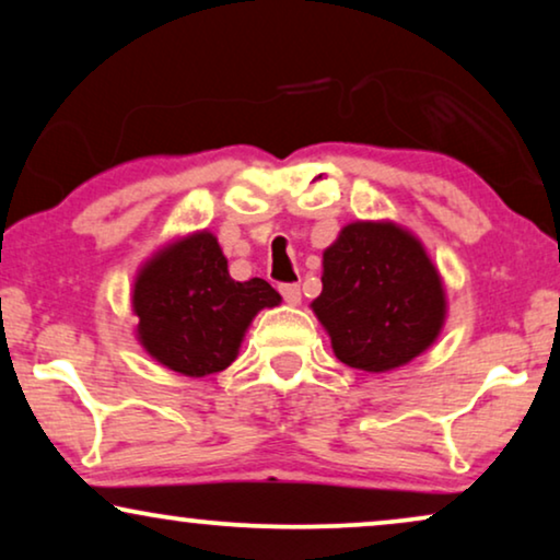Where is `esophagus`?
I'll list each match as a JSON object with an SVG mask.
<instances>
[{
    "label": "esophagus",
    "instance_id": "esophagus-1",
    "mask_svg": "<svg viewBox=\"0 0 560 560\" xmlns=\"http://www.w3.org/2000/svg\"><path fill=\"white\" fill-rule=\"evenodd\" d=\"M280 293L288 305H301V288L298 285H280Z\"/></svg>",
    "mask_w": 560,
    "mask_h": 560
}]
</instances>
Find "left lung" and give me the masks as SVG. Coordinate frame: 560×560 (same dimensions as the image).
<instances>
[{
	"label": "left lung",
	"instance_id": "1",
	"mask_svg": "<svg viewBox=\"0 0 560 560\" xmlns=\"http://www.w3.org/2000/svg\"><path fill=\"white\" fill-rule=\"evenodd\" d=\"M324 290L311 311L339 362L362 372L405 366L435 343L448 316L439 267L410 229L351 221L324 249Z\"/></svg>",
	"mask_w": 560,
	"mask_h": 560
}]
</instances>
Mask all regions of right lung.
Masks as SVG:
<instances>
[{
	"label": "right lung",
	"instance_id": "add662e5",
	"mask_svg": "<svg viewBox=\"0 0 560 560\" xmlns=\"http://www.w3.org/2000/svg\"><path fill=\"white\" fill-rule=\"evenodd\" d=\"M280 301L262 278L234 280L217 236L198 229L165 242L137 270L135 336L158 364L209 377L234 362L257 313Z\"/></svg>",
	"mask_w": 560,
	"mask_h": 560
}]
</instances>
